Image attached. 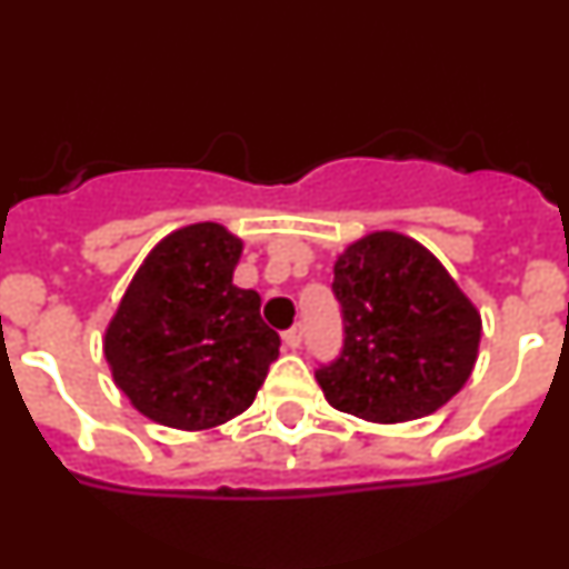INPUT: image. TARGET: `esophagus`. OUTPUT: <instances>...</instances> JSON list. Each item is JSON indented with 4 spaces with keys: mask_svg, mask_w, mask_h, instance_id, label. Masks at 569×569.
<instances>
[{
    "mask_svg": "<svg viewBox=\"0 0 569 569\" xmlns=\"http://www.w3.org/2000/svg\"><path fill=\"white\" fill-rule=\"evenodd\" d=\"M281 339H284V345H288L290 350H296V347L301 345V339H305V325H301V321H296L293 328L281 333Z\"/></svg>",
    "mask_w": 569,
    "mask_h": 569,
    "instance_id": "obj_1",
    "label": "esophagus"
}]
</instances>
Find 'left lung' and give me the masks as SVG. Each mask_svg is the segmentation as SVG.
<instances>
[{
  "label": "left lung",
  "mask_w": 569,
  "mask_h": 569,
  "mask_svg": "<svg viewBox=\"0 0 569 569\" xmlns=\"http://www.w3.org/2000/svg\"><path fill=\"white\" fill-rule=\"evenodd\" d=\"M345 341L316 370L341 413L396 425L436 413L470 379L481 316L450 273L410 236L381 230L333 264Z\"/></svg>",
  "instance_id": "1"
}]
</instances>
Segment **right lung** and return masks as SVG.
Returning a JSON list of instances; mask_svg holds the SVG:
<instances>
[{
  "instance_id": "obj_1",
  "label": "right lung",
  "mask_w": 569,
  "mask_h": 569,
  "mask_svg": "<svg viewBox=\"0 0 569 569\" xmlns=\"http://www.w3.org/2000/svg\"><path fill=\"white\" fill-rule=\"evenodd\" d=\"M241 239L216 222L150 250L104 333V359L130 405L159 425L208 430L253 405L279 333L256 290L233 284Z\"/></svg>"
}]
</instances>
